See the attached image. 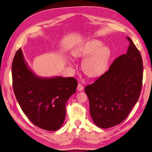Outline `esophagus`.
Segmentation results:
<instances>
[{
  "label": "esophagus",
  "instance_id": "1",
  "mask_svg": "<svg viewBox=\"0 0 152 152\" xmlns=\"http://www.w3.org/2000/svg\"><path fill=\"white\" fill-rule=\"evenodd\" d=\"M83 88H84V87H83V86L82 85H81V84H78L77 87V91H83Z\"/></svg>",
  "mask_w": 152,
  "mask_h": 152
}]
</instances>
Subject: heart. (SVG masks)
<instances>
[{
  "label": "heart",
  "mask_w": 152,
  "mask_h": 152,
  "mask_svg": "<svg viewBox=\"0 0 152 152\" xmlns=\"http://www.w3.org/2000/svg\"><path fill=\"white\" fill-rule=\"evenodd\" d=\"M103 44L98 39H90L80 45L72 53L75 58H85L83 61L82 69L89 77L102 76L107 69L111 50Z\"/></svg>",
  "instance_id": "1"
}]
</instances>
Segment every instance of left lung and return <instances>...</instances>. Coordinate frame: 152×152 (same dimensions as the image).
Segmentation results:
<instances>
[{
	"label": "left lung",
	"instance_id": "left-lung-1",
	"mask_svg": "<svg viewBox=\"0 0 152 152\" xmlns=\"http://www.w3.org/2000/svg\"><path fill=\"white\" fill-rule=\"evenodd\" d=\"M127 53L117 58L109 70L85 88L94 124L108 128L124 120L141 93L143 61L130 37Z\"/></svg>",
	"mask_w": 152,
	"mask_h": 152
}]
</instances>
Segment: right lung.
Listing matches in <instances>:
<instances>
[{"label": "right lung", "instance_id": "right-lung-1", "mask_svg": "<svg viewBox=\"0 0 152 152\" xmlns=\"http://www.w3.org/2000/svg\"><path fill=\"white\" fill-rule=\"evenodd\" d=\"M12 76L15 96L29 120L43 130H59L66 118V102L76 91L77 81L72 77L37 76L20 48L12 61Z\"/></svg>", "mask_w": 152, "mask_h": 152}]
</instances>
